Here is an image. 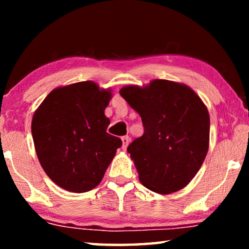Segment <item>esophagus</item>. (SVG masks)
I'll return each mask as SVG.
<instances>
[{
	"instance_id": "obj_1",
	"label": "esophagus",
	"mask_w": 249,
	"mask_h": 249,
	"mask_svg": "<svg viewBox=\"0 0 249 249\" xmlns=\"http://www.w3.org/2000/svg\"><path fill=\"white\" fill-rule=\"evenodd\" d=\"M128 144H129V137L128 136L122 137V148L125 150L126 148H127Z\"/></svg>"
}]
</instances>
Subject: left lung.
<instances>
[{
    "label": "left lung",
    "instance_id": "1",
    "mask_svg": "<svg viewBox=\"0 0 249 249\" xmlns=\"http://www.w3.org/2000/svg\"><path fill=\"white\" fill-rule=\"evenodd\" d=\"M141 115L144 134L128 146L142 185L159 195L183 189L200 170L209 150L210 115L187 84L155 79L120 90Z\"/></svg>",
    "mask_w": 249,
    "mask_h": 249
}]
</instances>
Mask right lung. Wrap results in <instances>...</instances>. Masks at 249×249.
Returning <instances> with one entry per match:
<instances>
[{"instance_id":"1","label":"right lung","mask_w":249,"mask_h":249,"mask_svg":"<svg viewBox=\"0 0 249 249\" xmlns=\"http://www.w3.org/2000/svg\"><path fill=\"white\" fill-rule=\"evenodd\" d=\"M111 90L93 81L58 87L34 113L32 134L36 154L47 176L67 191L83 193L103 179L119 137L107 133L104 114Z\"/></svg>"}]
</instances>
